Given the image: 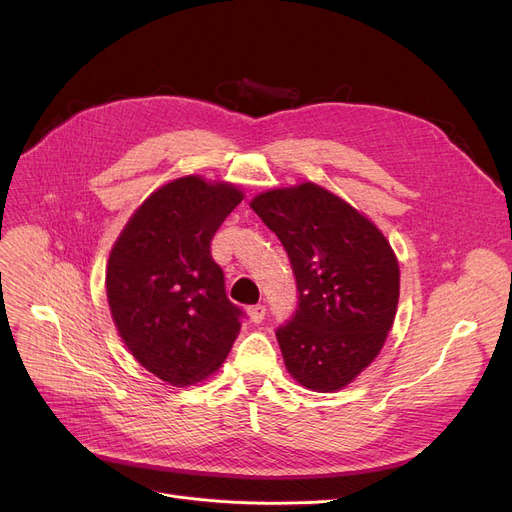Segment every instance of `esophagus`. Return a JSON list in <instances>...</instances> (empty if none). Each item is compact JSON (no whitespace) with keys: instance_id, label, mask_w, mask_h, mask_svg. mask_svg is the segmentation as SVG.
I'll list each match as a JSON object with an SVG mask.
<instances>
[{"instance_id":"34e87169","label":"esophagus","mask_w":512,"mask_h":512,"mask_svg":"<svg viewBox=\"0 0 512 512\" xmlns=\"http://www.w3.org/2000/svg\"><path fill=\"white\" fill-rule=\"evenodd\" d=\"M249 317H251L253 324H261V321L265 319V307L263 305L249 307Z\"/></svg>"}]
</instances>
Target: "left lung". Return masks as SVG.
Segmentation results:
<instances>
[{"label":"left lung","mask_w":512,"mask_h":512,"mask_svg":"<svg viewBox=\"0 0 512 512\" xmlns=\"http://www.w3.org/2000/svg\"><path fill=\"white\" fill-rule=\"evenodd\" d=\"M251 207L280 238L297 280V309L276 328L286 369L311 390H340L392 328L400 272L388 240L313 182L267 191Z\"/></svg>","instance_id":"obj_1"}]
</instances>
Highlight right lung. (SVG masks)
I'll list each match as a JSON object with an SVG mask.
<instances>
[{"instance_id": "right-lung-1", "label": "right lung", "mask_w": 512, "mask_h": 512, "mask_svg": "<svg viewBox=\"0 0 512 512\" xmlns=\"http://www.w3.org/2000/svg\"><path fill=\"white\" fill-rule=\"evenodd\" d=\"M240 201L232 184L178 178L137 209L112 249L105 286L116 328L132 357L172 386L218 369L245 317L211 257Z\"/></svg>"}]
</instances>
